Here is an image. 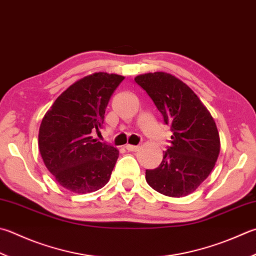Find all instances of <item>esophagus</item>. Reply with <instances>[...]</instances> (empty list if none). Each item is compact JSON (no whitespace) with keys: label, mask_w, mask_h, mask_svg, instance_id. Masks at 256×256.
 <instances>
[{"label":"esophagus","mask_w":256,"mask_h":256,"mask_svg":"<svg viewBox=\"0 0 256 256\" xmlns=\"http://www.w3.org/2000/svg\"><path fill=\"white\" fill-rule=\"evenodd\" d=\"M126 149L129 152H136L139 149V146H134V144H126Z\"/></svg>","instance_id":"1"}]
</instances>
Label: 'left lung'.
Returning a JSON list of instances; mask_svg holds the SVG:
<instances>
[{"label":"left lung","instance_id":"1","mask_svg":"<svg viewBox=\"0 0 256 256\" xmlns=\"http://www.w3.org/2000/svg\"><path fill=\"white\" fill-rule=\"evenodd\" d=\"M134 81L172 132L160 165L146 170L148 185L165 196L190 195L208 177L218 158L220 140L215 120L194 91L175 76L149 72Z\"/></svg>","mask_w":256,"mask_h":256}]
</instances>
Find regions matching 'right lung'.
I'll return each mask as SVG.
<instances>
[{"label": "right lung", "mask_w": 256, "mask_h": 256, "mask_svg": "<svg viewBox=\"0 0 256 256\" xmlns=\"http://www.w3.org/2000/svg\"><path fill=\"white\" fill-rule=\"evenodd\" d=\"M124 76L94 72L64 90L46 112L38 129V150L59 184L86 194L110 180L117 148L91 136L104 124L106 108Z\"/></svg>", "instance_id": "1"}]
</instances>
